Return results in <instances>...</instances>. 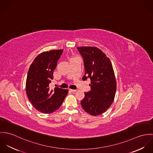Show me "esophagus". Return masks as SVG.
<instances>
[{"label":"esophagus","instance_id":"34e87169","mask_svg":"<svg viewBox=\"0 0 153 153\" xmlns=\"http://www.w3.org/2000/svg\"><path fill=\"white\" fill-rule=\"evenodd\" d=\"M69 91H71V92H75L76 91V89H69Z\"/></svg>","mask_w":153,"mask_h":153}]
</instances>
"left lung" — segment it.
<instances>
[{
    "label": "left lung",
    "instance_id": "left-lung-1",
    "mask_svg": "<svg viewBox=\"0 0 153 153\" xmlns=\"http://www.w3.org/2000/svg\"><path fill=\"white\" fill-rule=\"evenodd\" d=\"M84 59V81L91 79V91L85 92L81 105L93 116L105 112L114 101L117 85L114 72L109 58L100 49L92 46L78 47Z\"/></svg>",
    "mask_w": 153,
    "mask_h": 153
}]
</instances>
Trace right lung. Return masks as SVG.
Returning <instances> with one entry per match:
<instances>
[{"instance_id":"add662e5","label":"right lung","mask_w":153,"mask_h":153,"mask_svg":"<svg viewBox=\"0 0 153 153\" xmlns=\"http://www.w3.org/2000/svg\"><path fill=\"white\" fill-rule=\"evenodd\" d=\"M63 49L51 50L38 55L30 66L26 82L27 97L35 108L45 114L58 109L62 104L68 89L55 87L50 89L53 72Z\"/></svg>"}]
</instances>
